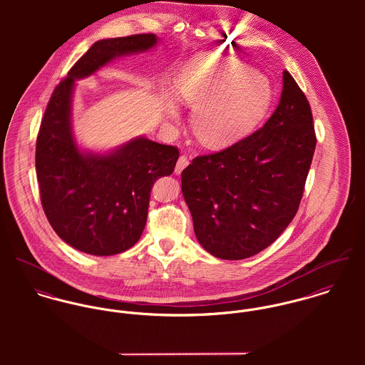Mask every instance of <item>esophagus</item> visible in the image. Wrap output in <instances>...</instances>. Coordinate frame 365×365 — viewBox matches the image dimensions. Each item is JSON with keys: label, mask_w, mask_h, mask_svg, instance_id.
Masks as SVG:
<instances>
[{"label": "esophagus", "mask_w": 365, "mask_h": 365, "mask_svg": "<svg viewBox=\"0 0 365 365\" xmlns=\"http://www.w3.org/2000/svg\"><path fill=\"white\" fill-rule=\"evenodd\" d=\"M190 164V158L187 156H180L178 158V161H177V164H175V174H181V171L187 167Z\"/></svg>", "instance_id": "obj_1"}]
</instances>
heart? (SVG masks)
<instances>
[{"mask_svg":"<svg viewBox=\"0 0 365 365\" xmlns=\"http://www.w3.org/2000/svg\"><path fill=\"white\" fill-rule=\"evenodd\" d=\"M177 93L194 109V136L210 149L229 146L253 132L272 100L265 74L243 61L213 56L200 57L181 74ZM167 113L174 120L180 118L175 105H168Z\"/></svg>","mask_w":365,"mask_h":365,"instance_id":"obj_1","label":"heart"}]
</instances>
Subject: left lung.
<instances>
[{
    "label": "left lung",
    "instance_id": "left-lung-1",
    "mask_svg": "<svg viewBox=\"0 0 365 365\" xmlns=\"http://www.w3.org/2000/svg\"><path fill=\"white\" fill-rule=\"evenodd\" d=\"M316 148L312 110L285 70L264 126L222 152L195 157L181 190L200 245L223 260L267 249L297 215Z\"/></svg>",
    "mask_w": 365,
    "mask_h": 365
}]
</instances>
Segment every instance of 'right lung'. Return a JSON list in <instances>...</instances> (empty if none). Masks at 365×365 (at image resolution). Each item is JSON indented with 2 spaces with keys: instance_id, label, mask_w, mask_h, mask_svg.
I'll return each mask as SVG.
<instances>
[{
  "instance_id": "1",
  "label": "right lung",
  "mask_w": 365,
  "mask_h": 365,
  "mask_svg": "<svg viewBox=\"0 0 365 365\" xmlns=\"http://www.w3.org/2000/svg\"><path fill=\"white\" fill-rule=\"evenodd\" d=\"M156 43L153 34L96 42L54 88L42 118L35 156L42 207L57 236L83 253L112 256L140 239L153 184L174 171L180 153L146 138L106 155L81 152L71 130L74 81Z\"/></svg>"
}]
</instances>
